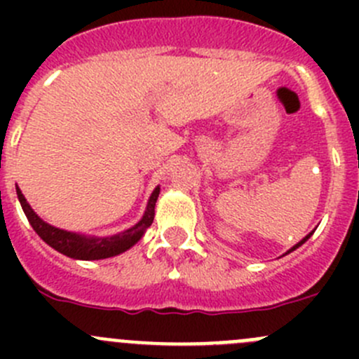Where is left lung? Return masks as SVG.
Instances as JSON below:
<instances>
[{"instance_id": "8db88e82", "label": "left lung", "mask_w": 359, "mask_h": 359, "mask_svg": "<svg viewBox=\"0 0 359 359\" xmlns=\"http://www.w3.org/2000/svg\"><path fill=\"white\" fill-rule=\"evenodd\" d=\"M311 234H313V233H309V234H307V236H306V238H304V240H302V241H299V243H297V245H295V247H293L292 250H288V253H290V252H293V250H295V248H299V247H300V245H304V243H306V241H307V240H309V238H311Z\"/></svg>"}]
</instances>
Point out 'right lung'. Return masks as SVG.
I'll return each instance as SVG.
<instances>
[{"label":"right lung","mask_w":359,"mask_h":359,"mask_svg":"<svg viewBox=\"0 0 359 359\" xmlns=\"http://www.w3.org/2000/svg\"><path fill=\"white\" fill-rule=\"evenodd\" d=\"M17 196H19V201L20 205H22V210L25 217H27L29 224H31L32 229L38 233V236L41 238L45 243H48L50 247L55 248L57 252L71 257V259L99 260L107 259V257H114L118 255V253L125 252V250L133 247V245L142 238V234L146 233L147 227H149L154 220V205H156V200L159 196V187H156L154 193L151 194L142 220H140L139 224H135L133 227H130L128 231H125V233H119L111 238H86L74 233H67V231L57 229V227L43 222V220L32 212V208L29 206V203L25 201L24 194L20 193L19 187H17Z\"/></svg>","instance_id":"right-lung-1"}]
</instances>
